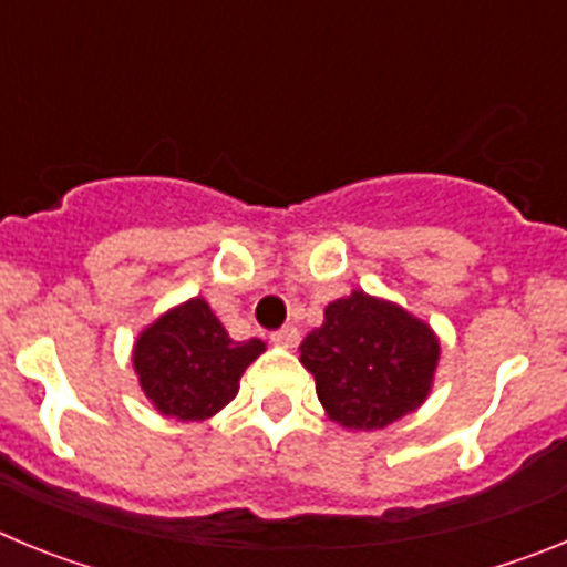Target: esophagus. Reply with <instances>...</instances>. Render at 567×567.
Instances as JSON below:
<instances>
[{"instance_id":"34e87169","label":"esophagus","mask_w":567,"mask_h":567,"mask_svg":"<svg viewBox=\"0 0 567 567\" xmlns=\"http://www.w3.org/2000/svg\"><path fill=\"white\" fill-rule=\"evenodd\" d=\"M298 340H300L298 327H284L272 334V343L284 346V349H292V346H298Z\"/></svg>"}]
</instances>
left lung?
Masks as SVG:
<instances>
[{
  "label": "left lung",
  "instance_id": "left-lung-1",
  "mask_svg": "<svg viewBox=\"0 0 567 567\" xmlns=\"http://www.w3.org/2000/svg\"><path fill=\"white\" fill-rule=\"evenodd\" d=\"M300 363L332 423L374 432L417 412L434 389L440 338L423 318L363 289L332 300L300 343Z\"/></svg>",
  "mask_w": 567,
  "mask_h": 567
}]
</instances>
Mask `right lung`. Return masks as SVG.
<instances>
[{
  "mask_svg": "<svg viewBox=\"0 0 567 567\" xmlns=\"http://www.w3.org/2000/svg\"><path fill=\"white\" fill-rule=\"evenodd\" d=\"M264 352V340L229 338L207 298L195 295L138 332L133 369L155 412L202 423L233 403L240 374Z\"/></svg>",
  "mask_w": 567,
  "mask_h": 567,
  "instance_id": "1",
  "label": "right lung"
}]
</instances>
